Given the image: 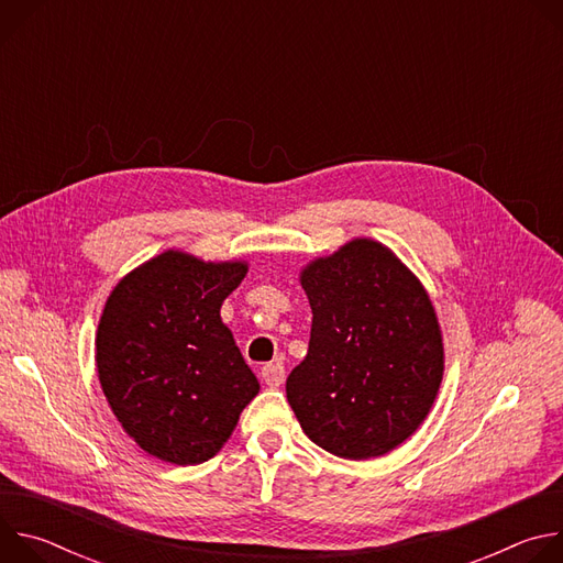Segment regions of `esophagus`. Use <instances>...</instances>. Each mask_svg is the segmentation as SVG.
I'll use <instances>...</instances> for the list:
<instances>
[{
    "instance_id": "34e87169",
    "label": "esophagus",
    "mask_w": 563,
    "mask_h": 563,
    "mask_svg": "<svg viewBox=\"0 0 563 563\" xmlns=\"http://www.w3.org/2000/svg\"><path fill=\"white\" fill-rule=\"evenodd\" d=\"M261 374H263V380L269 387H280L285 383V367H283V363H267Z\"/></svg>"
}]
</instances>
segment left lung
I'll use <instances>...</instances> for the list:
<instances>
[{"label": "left lung", "mask_w": 563, "mask_h": 563, "mask_svg": "<svg viewBox=\"0 0 563 563\" xmlns=\"http://www.w3.org/2000/svg\"><path fill=\"white\" fill-rule=\"evenodd\" d=\"M307 356L287 376L302 432L363 461L406 443L428 419L445 372L443 332L419 276L374 238L309 261Z\"/></svg>", "instance_id": "obj_1"}]
</instances>
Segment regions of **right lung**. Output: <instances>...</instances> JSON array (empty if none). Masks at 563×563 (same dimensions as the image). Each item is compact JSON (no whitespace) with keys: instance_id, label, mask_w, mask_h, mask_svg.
Wrapping results in <instances>:
<instances>
[{"instance_id":"add662e5","label":"right lung","mask_w":563,"mask_h":563,"mask_svg":"<svg viewBox=\"0 0 563 563\" xmlns=\"http://www.w3.org/2000/svg\"><path fill=\"white\" fill-rule=\"evenodd\" d=\"M250 263L157 254L111 289L96 334L102 391L151 456L196 465L216 456L261 391L222 323L224 298Z\"/></svg>"}]
</instances>
